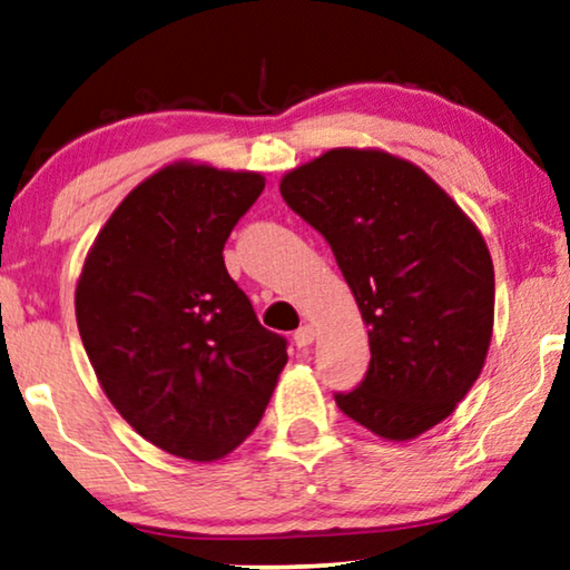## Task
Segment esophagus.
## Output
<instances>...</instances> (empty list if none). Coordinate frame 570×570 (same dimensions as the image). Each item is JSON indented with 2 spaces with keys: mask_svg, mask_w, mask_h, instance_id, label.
<instances>
[{
  "mask_svg": "<svg viewBox=\"0 0 570 570\" xmlns=\"http://www.w3.org/2000/svg\"><path fill=\"white\" fill-rule=\"evenodd\" d=\"M314 327L312 325H304V327H299L294 333V343H296V347H307V345H312L314 343Z\"/></svg>",
  "mask_w": 570,
  "mask_h": 570,
  "instance_id": "obj_1",
  "label": "esophagus"
}]
</instances>
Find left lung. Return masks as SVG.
I'll return each instance as SVG.
<instances>
[{"mask_svg": "<svg viewBox=\"0 0 570 570\" xmlns=\"http://www.w3.org/2000/svg\"><path fill=\"white\" fill-rule=\"evenodd\" d=\"M282 197L325 235L368 327L347 417L404 443L471 392L494 333V263L443 186L381 148H333L284 174Z\"/></svg>", "mask_w": 570, "mask_h": 570, "instance_id": "left-lung-1", "label": "left lung"}]
</instances>
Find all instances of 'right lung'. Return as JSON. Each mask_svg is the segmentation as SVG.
<instances>
[{
	"label": "right lung",
	"mask_w": 570,
	"mask_h": 570,
	"mask_svg": "<svg viewBox=\"0 0 570 570\" xmlns=\"http://www.w3.org/2000/svg\"><path fill=\"white\" fill-rule=\"evenodd\" d=\"M266 178L174 160L120 202L76 282V325L125 422L194 463L230 455L256 430L286 340L261 327L223 248Z\"/></svg>",
	"instance_id": "add662e5"
}]
</instances>
